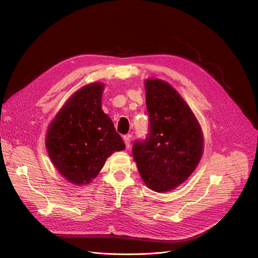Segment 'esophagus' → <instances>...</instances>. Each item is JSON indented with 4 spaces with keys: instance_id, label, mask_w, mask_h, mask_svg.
Here are the masks:
<instances>
[{
    "instance_id": "1",
    "label": "esophagus",
    "mask_w": 258,
    "mask_h": 258,
    "mask_svg": "<svg viewBox=\"0 0 258 258\" xmlns=\"http://www.w3.org/2000/svg\"><path fill=\"white\" fill-rule=\"evenodd\" d=\"M123 141H124V143H125V147L128 150V148L131 147V138H130L128 135H127V136H124V137H123Z\"/></svg>"
}]
</instances>
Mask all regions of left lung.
<instances>
[{"instance_id":"left-lung-1","label":"left lung","mask_w":258,"mask_h":258,"mask_svg":"<svg viewBox=\"0 0 258 258\" xmlns=\"http://www.w3.org/2000/svg\"><path fill=\"white\" fill-rule=\"evenodd\" d=\"M145 91L148 132L134 142L133 156L147 187L166 192L196 169L204 141L192 111L169 84L147 79Z\"/></svg>"}]
</instances>
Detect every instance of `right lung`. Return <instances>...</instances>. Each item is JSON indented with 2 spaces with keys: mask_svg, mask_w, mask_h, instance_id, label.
I'll list each match as a JSON object with an SVG mask.
<instances>
[{
  "mask_svg": "<svg viewBox=\"0 0 258 258\" xmlns=\"http://www.w3.org/2000/svg\"><path fill=\"white\" fill-rule=\"evenodd\" d=\"M103 85L78 90L49 126L46 147L54 166L76 185L89 184L107 157L125 148L113 121L101 108Z\"/></svg>",
  "mask_w": 258,
  "mask_h": 258,
  "instance_id": "right-lung-1",
  "label": "right lung"
}]
</instances>
